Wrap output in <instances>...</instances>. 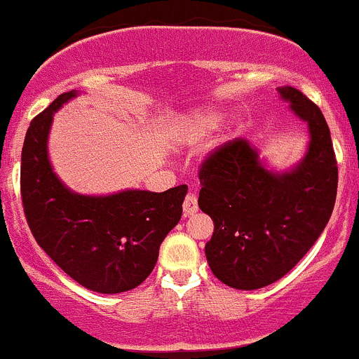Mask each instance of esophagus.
Returning a JSON list of instances; mask_svg holds the SVG:
<instances>
[{
	"label": "esophagus",
	"instance_id": "obj_1",
	"mask_svg": "<svg viewBox=\"0 0 359 359\" xmlns=\"http://www.w3.org/2000/svg\"><path fill=\"white\" fill-rule=\"evenodd\" d=\"M184 215H193L198 212V200L194 194H187L186 200H184Z\"/></svg>",
	"mask_w": 359,
	"mask_h": 359
}]
</instances>
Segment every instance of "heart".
Returning a JSON list of instances; mask_svg holds the SVG:
<instances>
[{"label":"heart","instance_id":"heart-1","mask_svg":"<svg viewBox=\"0 0 359 359\" xmlns=\"http://www.w3.org/2000/svg\"><path fill=\"white\" fill-rule=\"evenodd\" d=\"M219 114L215 112H191L180 119L179 135L186 142H198L208 137L219 126Z\"/></svg>","mask_w":359,"mask_h":359}]
</instances>
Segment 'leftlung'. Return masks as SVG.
<instances>
[{
  "instance_id": "8db88e82",
  "label": "left lung",
  "mask_w": 359,
  "mask_h": 359,
  "mask_svg": "<svg viewBox=\"0 0 359 359\" xmlns=\"http://www.w3.org/2000/svg\"><path fill=\"white\" fill-rule=\"evenodd\" d=\"M278 92L309 128L302 161L273 172L247 139H234L200 170L198 205L213 220L206 260L224 285L238 290L283 278L316 243L335 205L339 170L323 112L293 86Z\"/></svg>"
}]
</instances>
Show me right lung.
<instances>
[{
    "mask_svg": "<svg viewBox=\"0 0 359 359\" xmlns=\"http://www.w3.org/2000/svg\"><path fill=\"white\" fill-rule=\"evenodd\" d=\"M76 95L71 90L57 97L25 133L20 163L25 219L39 247L72 280L99 293L128 292L153 273L159 245L182 217L187 186L109 196L72 193L50 165L48 133L53 112Z\"/></svg>",
    "mask_w": 359,
    "mask_h": 359,
    "instance_id": "obj_1",
    "label": "right lung"
}]
</instances>
